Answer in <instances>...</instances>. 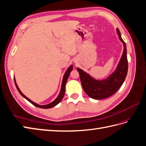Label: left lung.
Instances as JSON below:
<instances>
[{
    "label": "left lung",
    "instance_id": "left-lung-1",
    "mask_svg": "<svg viewBox=\"0 0 146 146\" xmlns=\"http://www.w3.org/2000/svg\"><path fill=\"white\" fill-rule=\"evenodd\" d=\"M116 33L119 40L123 44V52L115 70L108 77L102 80L96 79L89 74L77 67L83 89L88 97L92 98L101 100L111 96L121 86L127 76L128 63L126 46L121 36L118 28H116Z\"/></svg>",
    "mask_w": 146,
    "mask_h": 146
}]
</instances>
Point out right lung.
Instances as JSON below:
<instances>
[{
	"label": "right lung",
	"mask_w": 146,
	"mask_h": 146,
	"mask_svg": "<svg viewBox=\"0 0 146 146\" xmlns=\"http://www.w3.org/2000/svg\"><path fill=\"white\" fill-rule=\"evenodd\" d=\"M73 69V66L72 65H70L68 69H67L66 71V72L64 73V76H63V78H62V84H61V90H60V92H59V95L58 96V97H57L55 100L54 101H52V102L49 103V104H46V105H39L38 104H36V103H35L34 102H33L32 100H31L30 98H28L27 97H26L25 95L22 92H21V90H20V88L19 87V86H18V85L16 82V80H15V77H14V82H15V86L17 88L18 91H19V92L20 93V94L22 96V97L23 98H25L26 99V100H27L28 102H30L31 104H33V105H35V106H36V107H38V108H44V109H48V108H52L54 107V106H55L56 105H58V104H59L60 102H61V100H62V98L64 97V94H65V89H66V82L67 80V79H68V77L69 76V74L70 73L71 71H72Z\"/></svg>",
	"instance_id": "1"
}]
</instances>
